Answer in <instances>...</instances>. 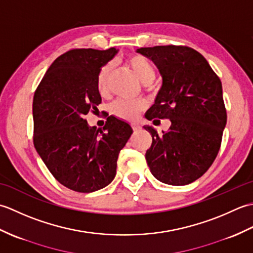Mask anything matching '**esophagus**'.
<instances>
[{
    "label": "esophagus",
    "mask_w": 253,
    "mask_h": 253,
    "mask_svg": "<svg viewBox=\"0 0 253 253\" xmlns=\"http://www.w3.org/2000/svg\"><path fill=\"white\" fill-rule=\"evenodd\" d=\"M131 127H132V130H133V131H138V130L141 129V127L139 126V125H137V124H132Z\"/></svg>",
    "instance_id": "34e87169"
}]
</instances>
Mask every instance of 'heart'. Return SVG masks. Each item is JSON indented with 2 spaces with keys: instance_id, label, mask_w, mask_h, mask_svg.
Returning <instances> with one entry per match:
<instances>
[{
  "instance_id": "1",
  "label": "heart",
  "mask_w": 253,
  "mask_h": 253,
  "mask_svg": "<svg viewBox=\"0 0 253 253\" xmlns=\"http://www.w3.org/2000/svg\"><path fill=\"white\" fill-rule=\"evenodd\" d=\"M126 64L130 67L132 73L136 77L144 84H152L157 76L152 63L148 58L142 55H130L127 57ZM113 72L112 64H106L102 66L99 71L98 77H96V89L101 95H106L109 93V84L110 78ZM146 109V103L142 100H117L111 106L112 114L121 118L124 121H133L136 120L139 113Z\"/></svg>"
}]
</instances>
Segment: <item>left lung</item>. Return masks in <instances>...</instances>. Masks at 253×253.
<instances>
[{
	"mask_svg": "<svg viewBox=\"0 0 253 253\" xmlns=\"http://www.w3.org/2000/svg\"><path fill=\"white\" fill-rule=\"evenodd\" d=\"M157 65L162 88L146 117L170 127L152 136L146 160L152 175L168 185L184 186L206 173L217 157L227 114L221 79L198 51L186 45H157L137 50Z\"/></svg>",
	"mask_w": 253,
	"mask_h": 253,
	"instance_id": "left-lung-1",
	"label": "left lung"
}]
</instances>
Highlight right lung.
<instances>
[{
    "mask_svg": "<svg viewBox=\"0 0 253 253\" xmlns=\"http://www.w3.org/2000/svg\"><path fill=\"white\" fill-rule=\"evenodd\" d=\"M116 53L115 47L69 50L52 63L35 91V148L54 178L74 191L93 192L109 185L132 133L129 124L114 116L102 129L84 120L102 101L99 71Z\"/></svg>",
    "mask_w": 253,
    "mask_h": 253,
    "instance_id": "1",
    "label": "right lung"
}]
</instances>
